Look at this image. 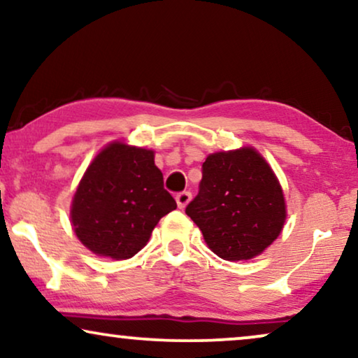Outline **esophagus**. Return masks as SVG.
Here are the masks:
<instances>
[{
    "label": "esophagus",
    "instance_id": "obj_1",
    "mask_svg": "<svg viewBox=\"0 0 358 358\" xmlns=\"http://www.w3.org/2000/svg\"><path fill=\"white\" fill-rule=\"evenodd\" d=\"M190 199H192V194H190V192L178 194V195H176V202H178V207L185 208V207H187V203L190 202Z\"/></svg>",
    "mask_w": 358,
    "mask_h": 358
}]
</instances>
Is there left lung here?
Wrapping results in <instances>:
<instances>
[{"mask_svg":"<svg viewBox=\"0 0 358 358\" xmlns=\"http://www.w3.org/2000/svg\"><path fill=\"white\" fill-rule=\"evenodd\" d=\"M200 192L185 213L224 261H249L282 233L287 203L280 180L254 146L210 153Z\"/></svg>","mask_w":358,"mask_h":358,"instance_id":"8db88e82","label":"left lung"}]
</instances>
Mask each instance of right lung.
<instances>
[{"label": "right lung", "mask_w": 358, "mask_h": 358, "mask_svg": "<svg viewBox=\"0 0 358 358\" xmlns=\"http://www.w3.org/2000/svg\"><path fill=\"white\" fill-rule=\"evenodd\" d=\"M176 207L155 164V151L114 140L83 174L71 199L70 222L92 254L122 261L141 251L159 220Z\"/></svg>", "instance_id": "add662e5"}]
</instances>
